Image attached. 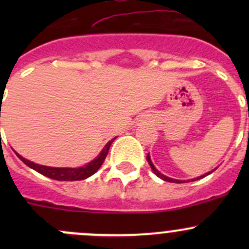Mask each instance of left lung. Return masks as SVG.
<instances>
[{"instance_id": "obj_1", "label": "left lung", "mask_w": 249, "mask_h": 249, "mask_svg": "<svg viewBox=\"0 0 249 249\" xmlns=\"http://www.w3.org/2000/svg\"><path fill=\"white\" fill-rule=\"evenodd\" d=\"M147 161H148V164L150 165V167H152L153 172H154L155 175L158 176V177H159V178H161V179L166 180V182H172V183H184V182H185V180H178V179H173V178H170V177H167V176H164V175H162V173H160L159 171H158V170L155 169V166H154V165H153L152 160H150L149 153H148V154H147ZM213 171H214V170H213ZM213 171H211V172H207V173H206V175H202V176H200V177H197V178H194V179H193V180H195V179H201V178L206 177V176H208V175H210V173H212Z\"/></svg>"}]
</instances>
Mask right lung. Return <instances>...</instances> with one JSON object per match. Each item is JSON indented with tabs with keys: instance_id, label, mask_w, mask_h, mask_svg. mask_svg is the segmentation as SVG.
I'll list each match as a JSON object with an SVG mask.
<instances>
[{
	"instance_id": "1",
	"label": "right lung",
	"mask_w": 249,
	"mask_h": 249,
	"mask_svg": "<svg viewBox=\"0 0 249 249\" xmlns=\"http://www.w3.org/2000/svg\"><path fill=\"white\" fill-rule=\"evenodd\" d=\"M115 140V137L113 140H110L106 145H105L104 149L101 150L99 155L95 158L92 161H90L89 164L84 165L82 167H76V169H70V167H49L44 166V165H38L35 164V162L30 161V160L25 159L21 155H19L17 153L18 158L24 162L25 165H27L29 167L34 169L35 171L39 172L41 175L47 176V177L52 178V179L55 180H82L85 179V178L90 177V176L94 175L97 170L101 167V165L104 164L105 159H106L107 154H108V150L110 144H112L113 141Z\"/></svg>"
}]
</instances>
